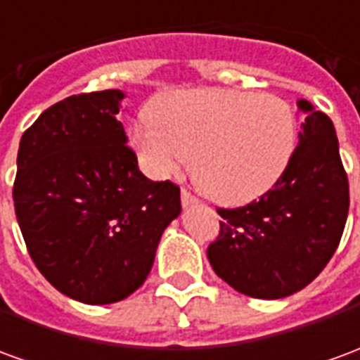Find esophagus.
<instances>
[{
  "label": "esophagus",
  "instance_id": "1",
  "mask_svg": "<svg viewBox=\"0 0 360 360\" xmlns=\"http://www.w3.org/2000/svg\"><path fill=\"white\" fill-rule=\"evenodd\" d=\"M195 202H196L195 196L191 195L187 188H183V191H181V204H183V206H188V204H195Z\"/></svg>",
  "mask_w": 360,
  "mask_h": 360
}]
</instances>
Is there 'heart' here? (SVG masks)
Wrapping results in <instances>:
<instances>
[{
  "label": "heart",
  "instance_id": "1",
  "mask_svg": "<svg viewBox=\"0 0 360 360\" xmlns=\"http://www.w3.org/2000/svg\"><path fill=\"white\" fill-rule=\"evenodd\" d=\"M150 173L167 177L188 162L204 191L224 204H247L270 191L297 144L293 108L276 94L235 89L173 92L154 121L133 127Z\"/></svg>",
  "mask_w": 360,
  "mask_h": 360
}]
</instances>
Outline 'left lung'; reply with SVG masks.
<instances>
[{"label": "left lung", "instance_id": "left-lung-1", "mask_svg": "<svg viewBox=\"0 0 360 360\" xmlns=\"http://www.w3.org/2000/svg\"><path fill=\"white\" fill-rule=\"evenodd\" d=\"M307 113L299 144L278 183L258 200L218 208L212 268L235 291L281 299L324 270L340 245L349 212V181L332 119L299 100Z\"/></svg>", "mask_w": 360, "mask_h": 360}]
</instances>
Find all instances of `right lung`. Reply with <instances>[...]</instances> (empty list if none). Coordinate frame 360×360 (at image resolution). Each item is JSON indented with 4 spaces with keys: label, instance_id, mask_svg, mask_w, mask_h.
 I'll return each instance as SVG.
<instances>
[{
    "label": "right lung",
    "instance_id": "obj_1",
    "mask_svg": "<svg viewBox=\"0 0 360 360\" xmlns=\"http://www.w3.org/2000/svg\"><path fill=\"white\" fill-rule=\"evenodd\" d=\"M121 90L69 96L19 144L15 214L30 258L59 293L86 304L144 283L158 243L179 216L172 181H150L115 119Z\"/></svg>",
    "mask_w": 360,
    "mask_h": 360
}]
</instances>
